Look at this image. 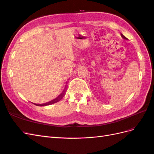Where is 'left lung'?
Wrapping results in <instances>:
<instances>
[{
	"mask_svg": "<svg viewBox=\"0 0 154 154\" xmlns=\"http://www.w3.org/2000/svg\"><path fill=\"white\" fill-rule=\"evenodd\" d=\"M122 35V36L123 37V38H125V39H127V38H126V37H125V36H123V34H122V35Z\"/></svg>",
	"mask_w": 154,
	"mask_h": 154,
	"instance_id": "8db88e82",
	"label": "left lung"
}]
</instances>
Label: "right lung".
Masks as SVG:
<instances>
[{
	"label": "right lung",
	"instance_id": "1",
	"mask_svg": "<svg viewBox=\"0 0 154 154\" xmlns=\"http://www.w3.org/2000/svg\"><path fill=\"white\" fill-rule=\"evenodd\" d=\"M63 95V94L62 93V94H60V96H59L57 98H56L55 100H54L53 101H51L50 102H49V103H45V104H35L36 105H38V106H44V105H49V104H52V103H55V102H57L60 100V99L61 98V97H62V96Z\"/></svg>",
	"mask_w": 154,
	"mask_h": 154
}]
</instances>
